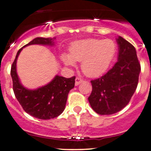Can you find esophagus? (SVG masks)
<instances>
[{
    "mask_svg": "<svg viewBox=\"0 0 151 151\" xmlns=\"http://www.w3.org/2000/svg\"><path fill=\"white\" fill-rule=\"evenodd\" d=\"M84 82V81H83V79H81V78L79 77H77L75 79V85L76 86H78L79 84H81V83Z\"/></svg>",
    "mask_w": 151,
    "mask_h": 151,
    "instance_id": "34e87169",
    "label": "esophagus"
}]
</instances>
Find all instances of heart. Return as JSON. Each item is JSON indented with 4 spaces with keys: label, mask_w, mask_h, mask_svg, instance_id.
Instances as JSON below:
<instances>
[{
    "label": "heart",
    "mask_w": 151,
    "mask_h": 151,
    "mask_svg": "<svg viewBox=\"0 0 151 151\" xmlns=\"http://www.w3.org/2000/svg\"><path fill=\"white\" fill-rule=\"evenodd\" d=\"M116 53V44L111 40L86 39L72 42L70 55L62 54V60L67 66L81 62V69L86 76L96 77L104 73Z\"/></svg>",
    "instance_id": "b5f03b06"
}]
</instances>
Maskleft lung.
<instances>
[{"instance_id":"8db88e82","label":"left lung","mask_w":151,"mask_h":151,"mask_svg":"<svg viewBox=\"0 0 151 151\" xmlns=\"http://www.w3.org/2000/svg\"><path fill=\"white\" fill-rule=\"evenodd\" d=\"M116 41V63L104 75L91 81L92 91L88 100L93 110L100 115H110L124 109L138 86L141 65L136 50L121 36Z\"/></svg>"}]
</instances>
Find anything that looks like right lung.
I'll list each match as a JSON object with an SVG mask.
<instances>
[{"label": "right lung", "instance_id": "obj_1", "mask_svg": "<svg viewBox=\"0 0 151 151\" xmlns=\"http://www.w3.org/2000/svg\"><path fill=\"white\" fill-rule=\"evenodd\" d=\"M55 38L36 37L18 50L11 66L10 75L13 79L15 96L24 111L39 119L47 120L60 116L65 110L67 96L74 87L75 77L65 78L56 75L46 85L36 89H28L20 83L16 72V62L22 48L30 45H53Z\"/></svg>", "mask_w": 151, "mask_h": 151}]
</instances>
